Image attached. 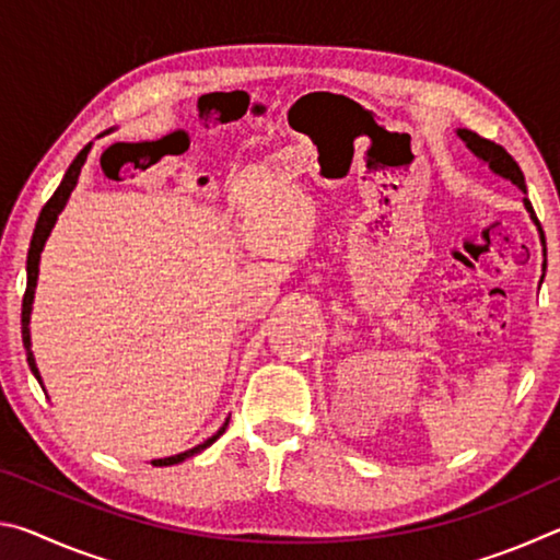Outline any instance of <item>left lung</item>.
<instances>
[{
  "label": "left lung",
  "mask_w": 560,
  "mask_h": 560,
  "mask_svg": "<svg viewBox=\"0 0 560 560\" xmlns=\"http://www.w3.org/2000/svg\"><path fill=\"white\" fill-rule=\"evenodd\" d=\"M457 136L464 140V143H467V148L471 150L474 155H477L479 160H485L491 173L499 175V177H504V179H511V183H514L521 189V192H526L524 173H521V167L516 165V160L511 158L504 148L497 145V143H491V140H487V138L477 136V132L464 130V128L457 130ZM524 207H526V212L530 214V220H534V224L538 226V232H541V222H538V217L534 212V207H530L528 197H524Z\"/></svg>",
  "instance_id": "1"
}]
</instances>
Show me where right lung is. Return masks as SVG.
<instances>
[{"label":"right lung","mask_w":560,"mask_h":560,"mask_svg":"<svg viewBox=\"0 0 560 560\" xmlns=\"http://www.w3.org/2000/svg\"><path fill=\"white\" fill-rule=\"evenodd\" d=\"M91 145L89 143L86 148L81 150L79 155H75L73 163L69 165V170H66V175L61 179V185L56 187V192L51 195V200L44 205V210L39 214V220H36V230H34V236H32V246H30V257H26V291H24V301H22V340H24V348H26V363H30L32 373L36 381H39V385L44 387L42 383V375H39V368H36V360H34V353H32V334H30V318H32V303H34V289H36V279H39V259H42V252H44V244L46 240H49V234L54 230L56 220H59L61 210L66 207V202H69V197L73 192L75 183H79V175H81V167L83 163H86V158L91 153ZM226 424H230V420H226L220 430H217V434H212L210 440H205L202 444H197V447L187 450V452H179L175 454V457H165V459H153L155 467H170V464H179L185 462L187 457H195V454H200L202 450L210 447V444L214 440H220Z\"/></svg>","instance_id":"right-lung-1"}]
</instances>
